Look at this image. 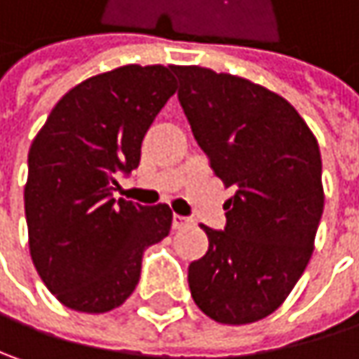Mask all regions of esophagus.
I'll return each mask as SVG.
<instances>
[{"instance_id": "esophagus-1", "label": "esophagus", "mask_w": 359, "mask_h": 359, "mask_svg": "<svg viewBox=\"0 0 359 359\" xmlns=\"http://www.w3.org/2000/svg\"><path fill=\"white\" fill-rule=\"evenodd\" d=\"M193 224V219L191 217H184V215H177L175 213V217H172V226L180 230V228H184V226H191Z\"/></svg>"}]
</instances>
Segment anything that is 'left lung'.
Masks as SVG:
<instances>
[{
	"mask_svg": "<svg viewBox=\"0 0 359 359\" xmlns=\"http://www.w3.org/2000/svg\"><path fill=\"white\" fill-rule=\"evenodd\" d=\"M179 100L213 175L234 195L226 228L189 265L195 304L224 325L276 312L309 265L325 208L314 133L279 94L199 65H175Z\"/></svg>",
	"mask_w": 359,
	"mask_h": 359,
	"instance_id": "left-lung-1",
	"label": "left lung"
}]
</instances>
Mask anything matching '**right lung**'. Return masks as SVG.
I'll list each match as a JSON object with an SVG mask.
<instances>
[{
  "instance_id": "obj_1",
  "label": "right lung",
  "mask_w": 359,
  "mask_h": 359,
  "mask_svg": "<svg viewBox=\"0 0 359 359\" xmlns=\"http://www.w3.org/2000/svg\"><path fill=\"white\" fill-rule=\"evenodd\" d=\"M177 92L172 67L123 65L72 88L28 151L24 210L32 263L67 309L109 312L135 290L142 257L172 210L114 199L137 168L149 125Z\"/></svg>"
}]
</instances>
